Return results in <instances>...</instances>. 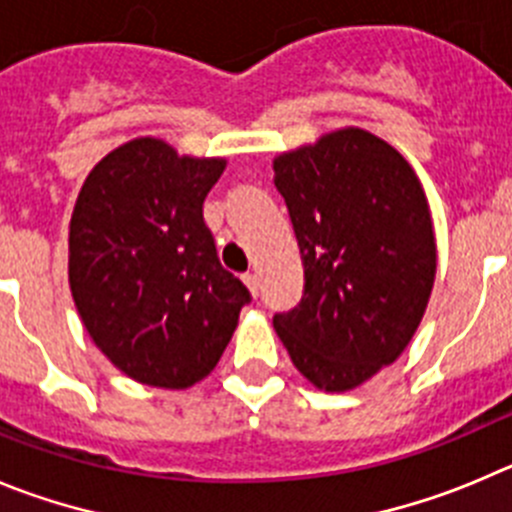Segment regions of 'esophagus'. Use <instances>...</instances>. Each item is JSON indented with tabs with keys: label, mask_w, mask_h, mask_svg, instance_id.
Masks as SVG:
<instances>
[{
	"label": "esophagus",
	"mask_w": 512,
	"mask_h": 512,
	"mask_svg": "<svg viewBox=\"0 0 512 512\" xmlns=\"http://www.w3.org/2000/svg\"><path fill=\"white\" fill-rule=\"evenodd\" d=\"M242 280H245V285L250 288V293L257 298V295H260V278H257L255 272H245V275H242Z\"/></svg>",
	"instance_id": "1"
}]
</instances>
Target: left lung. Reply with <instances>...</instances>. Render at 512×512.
I'll use <instances>...</instances> for the list:
<instances>
[{
    "label": "left lung",
    "instance_id": "1",
    "mask_svg": "<svg viewBox=\"0 0 512 512\" xmlns=\"http://www.w3.org/2000/svg\"><path fill=\"white\" fill-rule=\"evenodd\" d=\"M303 257V298L272 326L295 369L326 391L394 364L419 328L437 270L424 189L381 138L343 128L275 159Z\"/></svg>",
    "mask_w": 512,
    "mask_h": 512
}]
</instances>
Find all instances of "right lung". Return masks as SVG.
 Listing matches in <instances>:
<instances>
[{
	"mask_svg": "<svg viewBox=\"0 0 512 512\" xmlns=\"http://www.w3.org/2000/svg\"><path fill=\"white\" fill-rule=\"evenodd\" d=\"M224 159L136 138L88 174L70 219V290L95 346L148 386L186 389L217 366L242 305L202 204Z\"/></svg>",
	"mask_w": 512,
	"mask_h": 512,
	"instance_id": "right-lung-1",
	"label": "right lung"
}]
</instances>
